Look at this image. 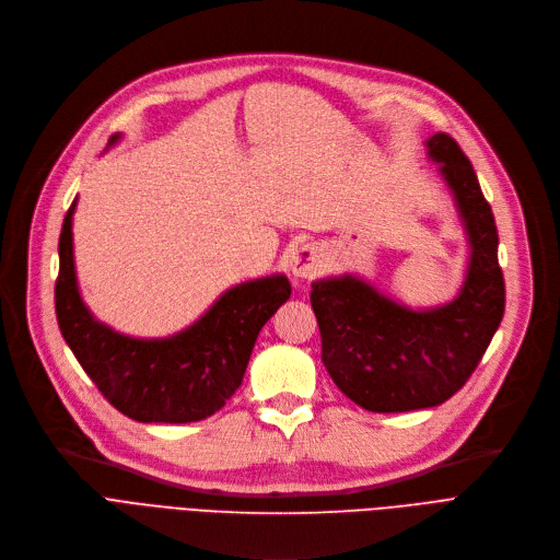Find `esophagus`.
<instances>
[{
  "mask_svg": "<svg viewBox=\"0 0 560 560\" xmlns=\"http://www.w3.org/2000/svg\"><path fill=\"white\" fill-rule=\"evenodd\" d=\"M291 273H294L296 278H314L318 273V269H322V255H318V250L314 246H301L294 250V255H291Z\"/></svg>",
  "mask_w": 560,
  "mask_h": 560,
  "instance_id": "1",
  "label": "esophagus"
}]
</instances>
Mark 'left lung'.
I'll return each instance as SVG.
<instances>
[{
	"label": "left lung",
	"instance_id": "obj_1",
	"mask_svg": "<svg viewBox=\"0 0 560 560\" xmlns=\"http://www.w3.org/2000/svg\"><path fill=\"white\" fill-rule=\"evenodd\" d=\"M456 198L469 236L460 294L435 310H410L353 276L312 284L322 360L335 385L369 412L433 408L474 374L505 307L499 234L471 162L444 131L425 141Z\"/></svg>",
	"mask_w": 560,
	"mask_h": 560
}]
</instances>
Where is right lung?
<instances>
[{
	"mask_svg": "<svg viewBox=\"0 0 560 560\" xmlns=\"http://www.w3.org/2000/svg\"><path fill=\"white\" fill-rule=\"evenodd\" d=\"M118 137L112 139V143ZM72 200L59 236L55 303L77 362L116 410L143 423H189L214 415L238 389L261 326L291 296L284 276L228 289L198 322L166 339H135L95 322L77 289Z\"/></svg>",
	"mask_w": 560,
	"mask_h": 560,
	"instance_id": "right-lung-1",
	"label": "right lung"
}]
</instances>
